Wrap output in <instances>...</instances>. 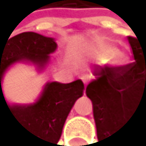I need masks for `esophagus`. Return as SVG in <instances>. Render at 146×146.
Returning <instances> with one entry per match:
<instances>
[{
  "label": "esophagus",
  "mask_w": 146,
  "mask_h": 146,
  "mask_svg": "<svg viewBox=\"0 0 146 146\" xmlns=\"http://www.w3.org/2000/svg\"><path fill=\"white\" fill-rule=\"evenodd\" d=\"M82 80L84 82V84L86 85L90 82V76H88V74H83V76H82Z\"/></svg>",
  "instance_id": "obj_1"
}]
</instances>
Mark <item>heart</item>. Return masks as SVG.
<instances>
[{
  "label": "heart",
  "mask_w": 146,
  "mask_h": 146,
  "mask_svg": "<svg viewBox=\"0 0 146 146\" xmlns=\"http://www.w3.org/2000/svg\"><path fill=\"white\" fill-rule=\"evenodd\" d=\"M91 53L100 62H107L113 67H122L128 61L126 52L121 50H115L111 44L106 41H98L91 46Z\"/></svg>",
  "instance_id": "heart-1"
}]
</instances>
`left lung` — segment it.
<instances>
[{"label": "left lung", "mask_w": 146, "mask_h": 146, "mask_svg": "<svg viewBox=\"0 0 146 146\" xmlns=\"http://www.w3.org/2000/svg\"><path fill=\"white\" fill-rule=\"evenodd\" d=\"M128 42L135 61L122 67L95 66V79L85 90L93 102L100 146L115 145L123 124L146 110V37L128 36Z\"/></svg>", "instance_id": "1"}]
</instances>
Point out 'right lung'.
<instances>
[{"label": "right lung", "instance_id": "1", "mask_svg": "<svg viewBox=\"0 0 146 146\" xmlns=\"http://www.w3.org/2000/svg\"><path fill=\"white\" fill-rule=\"evenodd\" d=\"M56 48L53 37L33 31L22 33L9 40L0 39V116L2 113L3 117L14 119L25 132L30 146L58 145L67 116L83 95L84 84L80 79L68 84L48 82L34 104L11 105L3 96L2 79L6 70L17 62H29L42 70L50 61V53Z\"/></svg>", "mask_w": 146, "mask_h": 146}]
</instances>
